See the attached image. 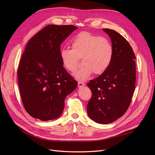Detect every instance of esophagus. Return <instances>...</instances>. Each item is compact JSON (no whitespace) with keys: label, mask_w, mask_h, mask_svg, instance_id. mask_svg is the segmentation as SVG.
<instances>
[{"label":"esophagus","mask_w":155,"mask_h":155,"mask_svg":"<svg viewBox=\"0 0 155 155\" xmlns=\"http://www.w3.org/2000/svg\"><path fill=\"white\" fill-rule=\"evenodd\" d=\"M85 84L84 83H82V82H81V81H79L78 82V87L79 88H81V87H83V86H85Z\"/></svg>","instance_id":"esophagus-1"}]
</instances>
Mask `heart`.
Wrapping results in <instances>:
<instances>
[{
	"label": "heart",
	"instance_id": "1",
	"mask_svg": "<svg viewBox=\"0 0 155 155\" xmlns=\"http://www.w3.org/2000/svg\"><path fill=\"white\" fill-rule=\"evenodd\" d=\"M72 50L63 48L59 58L63 67L74 72L81 58L83 65L74 74L79 81L87 79L92 72L101 74L109 67L113 58L114 49L110 41L105 37L93 35L87 31L79 33L71 42Z\"/></svg>",
	"mask_w": 155,
	"mask_h": 155
}]
</instances>
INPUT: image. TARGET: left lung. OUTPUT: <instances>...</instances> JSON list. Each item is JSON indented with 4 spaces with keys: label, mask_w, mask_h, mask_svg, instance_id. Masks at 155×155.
<instances>
[{
    "label": "left lung",
    "mask_w": 155,
    "mask_h": 155,
    "mask_svg": "<svg viewBox=\"0 0 155 155\" xmlns=\"http://www.w3.org/2000/svg\"><path fill=\"white\" fill-rule=\"evenodd\" d=\"M103 30L111 40L113 58L105 72L87 83L92 96L87 109L91 119L107 124L122 116L130 104L135 89L136 57L122 35L113 30Z\"/></svg>",
    "instance_id": "8db88e82"
}]
</instances>
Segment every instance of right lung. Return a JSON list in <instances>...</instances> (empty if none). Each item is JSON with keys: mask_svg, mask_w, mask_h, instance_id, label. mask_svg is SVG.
Returning a JSON list of instances; mask_svg holds the SVG:
<instances>
[{"mask_svg": "<svg viewBox=\"0 0 155 155\" xmlns=\"http://www.w3.org/2000/svg\"><path fill=\"white\" fill-rule=\"evenodd\" d=\"M77 28L73 25L46 26L26 46L17 77L23 105L33 118L42 121L59 118L65 98L78 86L59 58L61 45Z\"/></svg>", "mask_w": 155, "mask_h": 155, "instance_id": "add662e5", "label": "right lung"}]
</instances>
